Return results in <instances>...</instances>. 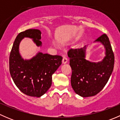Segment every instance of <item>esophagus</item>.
<instances>
[{"mask_svg":"<svg viewBox=\"0 0 120 120\" xmlns=\"http://www.w3.org/2000/svg\"><path fill=\"white\" fill-rule=\"evenodd\" d=\"M67 61H68L67 58L66 57H63V60H62L63 64H66V63H67Z\"/></svg>","mask_w":120,"mask_h":120,"instance_id":"obj_1","label":"esophagus"}]
</instances>
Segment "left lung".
<instances>
[{"mask_svg":"<svg viewBox=\"0 0 120 120\" xmlns=\"http://www.w3.org/2000/svg\"><path fill=\"white\" fill-rule=\"evenodd\" d=\"M95 42H100L106 50V56L101 61L91 62L85 59L86 46L68 51L72 69L71 83L75 92L82 97L95 96L108 82L114 64V55L109 39L103 34Z\"/></svg>","mask_w":120,"mask_h":120,"instance_id":"left-lung-1","label":"left lung"}]
</instances>
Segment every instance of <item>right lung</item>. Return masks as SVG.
I'll return each instance as SVG.
<instances>
[{"mask_svg":"<svg viewBox=\"0 0 120 120\" xmlns=\"http://www.w3.org/2000/svg\"><path fill=\"white\" fill-rule=\"evenodd\" d=\"M24 38L33 39L38 46L42 45L41 32L29 29L15 38L9 58L11 77L18 88L26 95L41 97L50 88L52 76L61 64L63 57L39 52L30 60H24L19 53V45Z\"/></svg>","mask_w":120,"mask_h":120,"instance_id":"add662e5","label":"right lung"}]
</instances>
